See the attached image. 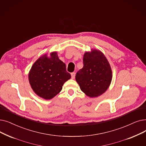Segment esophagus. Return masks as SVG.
<instances>
[{"mask_svg":"<svg viewBox=\"0 0 146 146\" xmlns=\"http://www.w3.org/2000/svg\"><path fill=\"white\" fill-rule=\"evenodd\" d=\"M75 76H76V73L74 72H73L71 73V76H72V79H74L75 78Z\"/></svg>","mask_w":146,"mask_h":146,"instance_id":"obj_1","label":"esophagus"}]
</instances>
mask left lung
<instances>
[{"instance_id":"left-lung-1","label":"left lung","mask_w":146,"mask_h":146,"mask_svg":"<svg viewBox=\"0 0 146 146\" xmlns=\"http://www.w3.org/2000/svg\"><path fill=\"white\" fill-rule=\"evenodd\" d=\"M84 67L76 74L80 90L86 96L97 97L103 94L111 81L112 72L109 63L100 50L86 52L83 58Z\"/></svg>"}]
</instances>
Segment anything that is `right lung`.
Listing matches in <instances>:
<instances>
[{"label": "right lung", "instance_id": "1", "mask_svg": "<svg viewBox=\"0 0 146 146\" xmlns=\"http://www.w3.org/2000/svg\"><path fill=\"white\" fill-rule=\"evenodd\" d=\"M66 66L61 61L56 52L42 56L31 67L29 74L30 85L39 97L50 100L62 90V85L70 79Z\"/></svg>", "mask_w": 146, "mask_h": 146}]
</instances>
